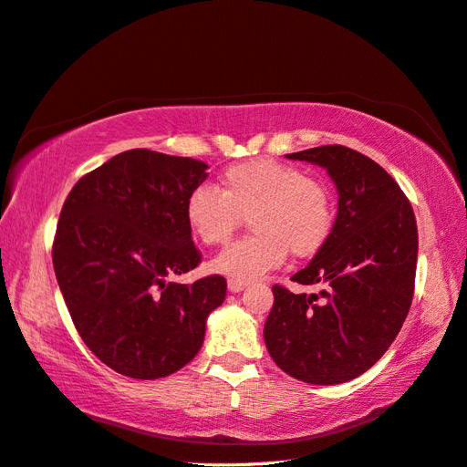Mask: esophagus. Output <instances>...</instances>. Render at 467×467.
<instances>
[{
    "label": "esophagus",
    "instance_id": "34e87169",
    "mask_svg": "<svg viewBox=\"0 0 467 467\" xmlns=\"http://www.w3.org/2000/svg\"><path fill=\"white\" fill-rule=\"evenodd\" d=\"M226 285H229V290H231L233 294H238V292H243V290L246 288V282H243V280H234V278H231L229 282H226Z\"/></svg>",
    "mask_w": 467,
    "mask_h": 467
}]
</instances>
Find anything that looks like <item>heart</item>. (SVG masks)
<instances>
[{
	"instance_id": "obj_1",
	"label": "heart",
	"mask_w": 467,
	"mask_h": 467,
	"mask_svg": "<svg viewBox=\"0 0 467 467\" xmlns=\"http://www.w3.org/2000/svg\"><path fill=\"white\" fill-rule=\"evenodd\" d=\"M248 219L254 233L213 260V270L250 282L278 268L292 253L307 258L329 241L336 221L327 187L294 165L256 158L229 165L221 191L197 185L185 199V221L199 243L219 246Z\"/></svg>"
}]
</instances>
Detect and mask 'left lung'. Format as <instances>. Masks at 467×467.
<instances>
[{
	"label": "left lung",
	"instance_id": "obj_1",
	"mask_svg": "<svg viewBox=\"0 0 467 467\" xmlns=\"http://www.w3.org/2000/svg\"><path fill=\"white\" fill-rule=\"evenodd\" d=\"M285 158L326 167L339 207L326 246L292 276L326 290L307 296L274 285L266 349L297 380L339 385L373 367L409 316L418 258L414 211L399 183L351 148L319 146Z\"/></svg>",
	"mask_w": 467,
	"mask_h": 467
}]
</instances>
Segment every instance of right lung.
<instances>
[{
	"label": "right lung",
	"instance_id": "right-lung-1",
	"mask_svg": "<svg viewBox=\"0 0 467 467\" xmlns=\"http://www.w3.org/2000/svg\"><path fill=\"white\" fill-rule=\"evenodd\" d=\"M207 163L128 150L70 189L53 241V266L87 348L131 379H161L193 358L207 317L226 296L219 274L167 282L199 266L185 199Z\"/></svg>",
	"mask_w": 467,
	"mask_h": 467
}]
</instances>
